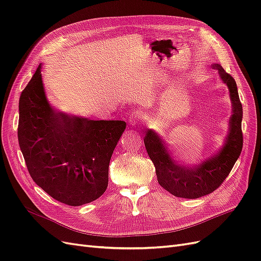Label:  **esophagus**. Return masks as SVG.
Segmentation results:
<instances>
[{"label":"esophagus","instance_id":"34e87169","mask_svg":"<svg viewBox=\"0 0 261 261\" xmlns=\"http://www.w3.org/2000/svg\"><path fill=\"white\" fill-rule=\"evenodd\" d=\"M141 120V114L139 112H134L132 115H130V118H129V125L132 126H135L138 124V122Z\"/></svg>","mask_w":261,"mask_h":261}]
</instances>
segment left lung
<instances>
[{"label":"left lung","mask_w":261,"mask_h":261,"mask_svg":"<svg viewBox=\"0 0 261 261\" xmlns=\"http://www.w3.org/2000/svg\"><path fill=\"white\" fill-rule=\"evenodd\" d=\"M221 80L227 85L232 101L230 132L224 146L207 161L197 167L179 165L172 159L164 141L152 129H147L144 138L148 155L153 162L159 184L176 197L195 199L215 192L230 174L243 148L242 117L243 107L240 101L238 86L234 78L220 64H213Z\"/></svg>","instance_id":"8db88e82"}]
</instances>
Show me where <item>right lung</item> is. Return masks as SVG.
I'll return each instance as SVG.
<instances>
[{"mask_svg":"<svg viewBox=\"0 0 261 261\" xmlns=\"http://www.w3.org/2000/svg\"><path fill=\"white\" fill-rule=\"evenodd\" d=\"M125 127L123 121H92L54 110L45 98L41 65L20 94L18 141L29 174L68 206L106 192L110 160Z\"/></svg>","mask_w":261,"mask_h":261,"instance_id":"add662e5","label":"right lung"}]
</instances>
